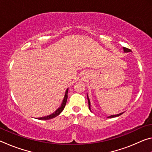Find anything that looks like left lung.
I'll use <instances>...</instances> for the list:
<instances>
[{"label":"left lung","instance_id":"obj_1","mask_svg":"<svg viewBox=\"0 0 152 152\" xmlns=\"http://www.w3.org/2000/svg\"><path fill=\"white\" fill-rule=\"evenodd\" d=\"M123 51H124V52H125V53L131 52V51H132V50H129V49H128V48H124V47H123ZM87 99H88V107H89V109H90V110H91V101H90V99H89V98H88V94H87ZM123 113H119V114H117V115H110V116L108 117L107 118H113V117H119V116H120L121 115H122Z\"/></svg>","mask_w":152,"mask_h":152}]
</instances>
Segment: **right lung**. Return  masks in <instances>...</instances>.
Returning <instances> with one entry per match:
<instances>
[{
  "label": "right lung",
  "instance_id": "right-lung-1",
  "mask_svg": "<svg viewBox=\"0 0 152 152\" xmlns=\"http://www.w3.org/2000/svg\"><path fill=\"white\" fill-rule=\"evenodd\" d=\"M68 88H67V90L66 91V92H65V95H64V97L62 102H61V106L59 107L58 109L56 110L54 113H53L52 114H51L50 115H48V116L37 118V119H39V120H48V119H53V118L57 117L58 115H60V113L62 112V110H64V107H65V106H66L67 99H68Z\"/></svg>",
  "mask_w": 152,
  "mask_h": 152
}]
</instances>
